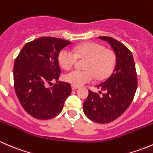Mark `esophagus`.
<instances>
[{"label": "esophagus", "mask_w": 153, "mask_h": 153, "mask_svg": "<svg viewBox=\"0 0 153 153\" xmlns=\"http://www.w3.org/2000/svg\"><path fill=\"white\" fill-rule=\"evenodd\" d=\"M78 86H73V85L72 86V90H75V89H78Z\"/></svg>", "instance_id": "esophagus-1"}]
</instances>
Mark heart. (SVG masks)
<instances>
[{
	"label": "heart",
	"instance_id": "1",
	"mask_svg": "<svg viewBox=\"0 0 153 153\" xmlns=\"http://www.w3.org/2000/svg\"><path fill=\"white\" fill-rule=\"evenodd\" d=\"M78 59H85L83 70H73L64 75V80L72 85L79 86L89 83L95 77L101 80L107 77L115 64V54L101 44L88 42L77 46L74 52L64 49L60 52L58 61L63 69L69 70Z\"/></svg>",
	"mask_w": 153,
	"mask_h": 153
}]
</instances>
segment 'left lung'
Returning <instances> with one entry per match:
<instances>
[{
  "label": "left lung",
  "mask_w": 153,
  "mask_h": 153,
  "mask_svg": "<svg viewBox=\"0 0 153 153\" xmlns=\"http://www.w3.org/2000/svg\"><path fill=\"white\" fill-rule=\"evenodd\" d=\"M107 41L116 57V64L111 75L96 85L99 93L89 89L84 103V112L88 118L98 124H107L121 116L135 96L138 78L132 52L122 43L111 37L101 36ZM101 91H104L102 94ZM102 93V95H100Z\"/></svg>",
  "instance_id": "1"
}]
</instances>
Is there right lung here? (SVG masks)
<instances>
[{
	"label": "right lung",
	"instance_id": "obj_1",
	"mask_svg": "<svg viewBox=\"0 0 153 153\" xmlns=\"http://www.w3.org/2000/svg\"><path fill=\"white\" fill-rule=\"evenodd\" d=\"M70 44L61 38L41 37L27 43L15 58V93L23 108L33 118L47 120L58 115L71 94L69 83L58 81L51 85L61 75L60 52Z\"/></svg>",
	"mask_w": 153,
	"mask_h": 153
}]
</instances>
